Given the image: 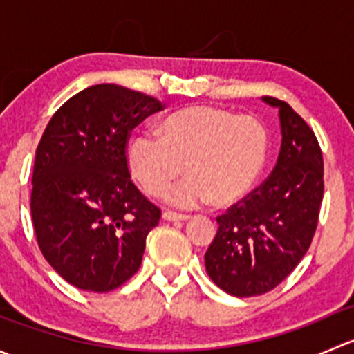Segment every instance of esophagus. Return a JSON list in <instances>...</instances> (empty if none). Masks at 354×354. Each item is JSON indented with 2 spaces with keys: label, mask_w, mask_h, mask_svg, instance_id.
I'll return each instance as SVG.
<instances>
[{
  "label": "esophagus",
  "mask_w": 354,
  "mask_h": 354,
  "mask_svg": "<svg viewBox=\"0 0 354 354\" xmlns=\"http://www.w3.org/2000/svg\"><path fill=\"white\" fill-rule=\"evenodd\" d=\"M162 219L164 221H188L190 217L185 216V214L173 212V210H166V212H162Z\"/></svg>",
  "instance_id": "obj_1"
}]
</instances>
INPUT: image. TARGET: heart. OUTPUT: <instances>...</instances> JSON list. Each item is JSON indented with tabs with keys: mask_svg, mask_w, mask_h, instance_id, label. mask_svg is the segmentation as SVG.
<instances>
[{
	"mask_svg": "<svg viewBox=\"0 0 354 354\" xmlns=\"http://www.w3.org/2000/svg\"><path fill=\"white\" fill-rule=\"evenodd\" d=\"M269 133L259 120L214 106H192L157 123V137L135 133L127 145L133 180L152 197L169 192L176 205L230 209L248 197L267 162Z\"/></svg>",
	"mask_w": 354,
	"mask_h": 354,
	"instance_id": "heart-1",
	"label": "heart"
}]
</instances>
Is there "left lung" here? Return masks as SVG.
<instances>
[{
	"mask_svg": "<svg viewBox=\"0 0 354 354\" xmlns=\"http://www.w3.org/2000/svg\"><path fill=\"white\" fill-rule=\"evenodd\" d=\"M281 151L270 176L240 203L217 217L205 269L223 291L259 296L283 283L310 248L324 197V159L312 128L276 97Z\"/></svg>",
	"mask_w": 354,
	"mask_h": 354,
	"instance_id": "1",
	"label": "left lung"
}]
</instances>
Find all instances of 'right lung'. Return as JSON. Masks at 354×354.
Wrapping results in <instances>:
<instances>
[{
    "instance_id": "obj_1",
    "label": "right lung",
    "mask_w": 354,
    "mask_h": 354,
    "mask_svg": "<svg viewBox=\"0 0 354 354\" xmlns=\"http://www.w3.org/2000/svg\"><path fill=\"white\" fill-rule=\"evenodd\" d=\"M160 101L114 84L84 88L35 151L30 212L39 248L71 286L106 292L138 270L160 210L130 178L127 142Z\"/></svg>"
}]
</instances>
